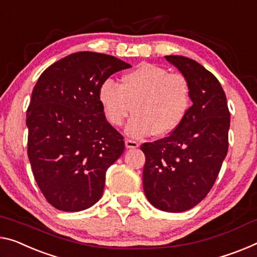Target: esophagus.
Here are the masks:
<instances>
[{
  "label": "esophagus",
  "instance_id": "34e87169",
  "mask_svg": "<svg viewBox=\"0 0 257 257\" xmlns=\"http://www.w3.org/2000/svg\"><path fill=\"white\" fill-rule=\"evenodd\" d=\"M125 146L127 149H136L139 147V142L131 140V139H126L125 140Z\"/></svg>",
  "mask_w": 257,
  "mask_h": 257
}]
</instances>
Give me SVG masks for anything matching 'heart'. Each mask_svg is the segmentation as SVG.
<instances>
[{
    "instance_id": "obj_1",
    "label": "heart",
    "mask_w": 257,
    "mask_h": 257,
    "mask_svg": "<svg viewBox=\"0 0 257 257\" xmlns=\"http://www.w3.org/2000/svg\"><path fill=\"white\" fill-rule=\"evenodd\" d=\"M98 102L106 119L126 126V133L144 138L155 133L167 136L183 123L192 105V87L183 73H170L163 66L144 63L126 73L121 85L106 79L98 88Z\"/></svg>"
}]
</instances>
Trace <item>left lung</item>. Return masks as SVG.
I'll return each instance as SVG.
<instances>
[{
    "instance_id": "1",
    "label": "left lung",
    "mask_w": 257,
    "mask_h": 257,
    "mask_svg": "<svg viewBox=\"0 0 257 257\" xmlns=\"http://www.w3.org/2000/svg\"><path fill=\"white\" fill-rule=\"evenodd\" d=\"M165 60L186 76L193 105L169 137L141 145L144 191L154 207L181 212L195 207L214 186L228 149L230 111L217 78L184 56Z\"/></svg>"
}]
</instances>
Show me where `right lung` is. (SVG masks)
<instances>
[{
	"label": "right lung",
	"mask_w": 257,
	"mask_h": 257,
	"mask_svg": "<svg viewBox=\"0 0 257 257\" xmlns=\"http://www.w3.org/2000/svg\"><path fill=\"white\" fill-rule=\"evenodd\" d=\"M131 65L110 55L79 51L51 64L27 108V154L46 200L80 211L103 194L105 171L124 152V137L105 119L102 82Z\"/></svg>",
	"instance_id": "1"
}]
</instances>
